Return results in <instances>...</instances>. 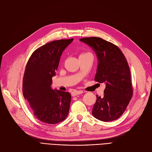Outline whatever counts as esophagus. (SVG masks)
Returning a JSON list of instances; mask_svg holds the SVG:
<instances>
[{"label": "esophagus", "mask_w": 152, "mask_h": 152, "mask_svg": "<svg viewBox=\"0 0 152 152\" xmlns=\"http://www.w3.org/2000/svg\"><path fill=\"white\" fill-rule=\"evenodd\" d=\"M82 93H83V91H75L72 92V96H76Z\"/></svg>", "instance_id": "obj_1"}]
</instances>
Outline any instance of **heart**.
Masks as SVG:
<instances>
[{"mask_svg": "<svg viewBox=\"0 0 152 152\" xmlns=\"http://www.w3.org/2000/svg\"><path fill=\"white\" fill-rule=\"evenodd\" d=\"M86 55H91V54L90 53H82L80 54V56H86Z\"/></svg>", "mask_w": 152, "mask_h": 152, "instance_id": "obj_1", "label": "heart"}]
</instances>
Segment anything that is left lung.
<instances>
[{
  "label": "left lung",
  "instance_id": "left-lung-1",
  "mask_svg": "<svg viewBox=\"0 0 152 152\" xmlns=\"http://www.w3.org/2000/svg\"><path fill=\"white\" fill-rule=\"evenodd\" d=\"M96 53L98 65L94 80L106 84L104 96L96 95L92 111L99 121L110 122L120 117L132 98L131 72L122 52L117 45L99 37L80 39Z\"/></svg>",
  "mask_w": 152,
  "mask_h": 152
}]
</instances>
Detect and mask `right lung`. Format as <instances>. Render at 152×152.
<instances>
[{
	"mask_svg": "<svg viewBox=\"0 0 152 152\" xmlns=\"http://www.w3.org/2000/svg\"><path fill=\"white\" fill-rule=\"evenodd\" d=\"M73 39L54 40L32 53L23 79V94L35 117L41 122L55 124L67 117L71 95L51 88L60 56Z\"/></svg>",
	"mask_w": 152,
	"mask_h": 152,
	"instance_id": "add662e5",
	"label": "right lung"
}]
</instances>
